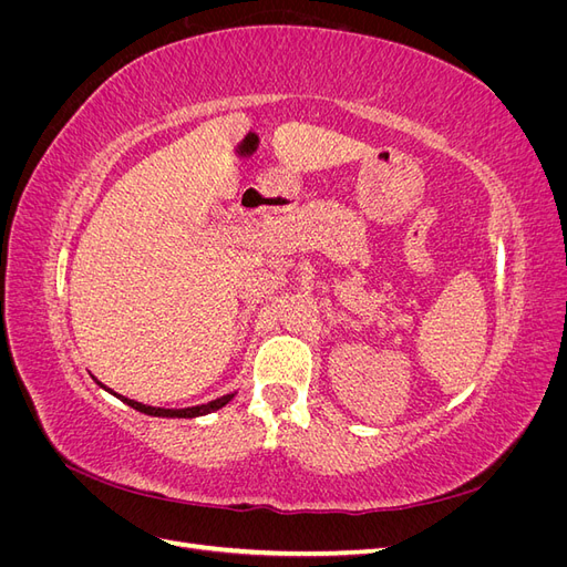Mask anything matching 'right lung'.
<instances>
[{"instance_id":"1","label":"right lung","mask_w":567,"mask_h":567,"mask_svg":"<svg viewBox=\"0 0 567 567\" xmlns=\"http://www.w3.org/2000/svg\"><path fill=\"white\" fill-rule=\"evenodd\" d=\"M96 383H99V381H96ZM101 388H106V385H101ZM106 390H109V388H106ZM111 392H113V390H111ZM113 394H115V392H113ZM115 398H120V400H123L125 404H130L132 409L142 411V414H148V416H163V419H196V416H205V414H210V411L221 409V406H225L227 402H231V400H234V394H225V398H217V400H213V402H208V404L186 406V409H161V406H148V404L136 402V400L123 398V394H115Z\"/></svg>"}]
</instances>
